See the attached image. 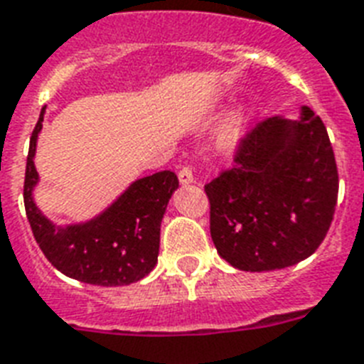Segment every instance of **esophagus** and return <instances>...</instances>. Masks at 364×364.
Returning a JSON list of instances; mask_svg holds the SVG:
<instances>
[{"mask_svg": "<svg viewBox=\"0 0 364 364\" xmlns=\"http://www.w3.org/2000/svg\"><path fill=\"white\" fill-rule=\"evenodd\" d=\"M179 181H181V185H191V183H194V173H192L191 166H183L179 170Z\"/></svg>", "mask_w": 364, "mask_h": 364, "instance_id": "obj_1", "label": "esophagus"}]
</instances>
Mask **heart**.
Here are the masks:
<instances>
[{
    "label": "heart",
    "instance_id": "obj_1",
    "mask_svg": "<svg viewBox=\"0 0 364 364\" xmlns=\"http://www.w3.org/2000/svg\"><path fill=\"white\" fill-rule=\"evenodd\" d=\"M239 129H241V127H239L237 119L230 121L228 125L223 129V132H220V140H223L224 144H232V141H235L239 136Z\"/></svg>",
    "mask_w": 364,
    "mask_h": 364
}]
</instances>
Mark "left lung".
Wrapping results in <instances>:
<instances>
[{
    "mask_svg": "<svg viewBox=\"0 0 364 364\" xmlns=\"http://www.w3.org/2000/svg\"><path fill=\"white\" fill-rule=\"evenodd\" d=\"M217 252L241 271H273L309 258L326 239L338 170L323 121L265 117L239 140L233 166L205 185Z\"/></svg>",
    "mask_w": 364,
    "mask_h": 364,
    "instance_id": "8db88e82",
    "label": "left lung"
}]
</instances>
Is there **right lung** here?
Listing matches in <instances>:
<instances>
[{
  "label": "right lung",
  "instance_id": "right-lung-1",
  "mask_svg": "<svg viewBox=\"0 0 364 364\" xmlns=\"http://www.w3.org/2000/svg\"><path fill=\"white\" fill-rule=\"evenodd\" d=\"M44 108L29 140L23 205L29 226L48 262L63 274L97 286H125L144 279L156 265L161 223L179 179L170 170L141 177L102 215L84 224L55 228L33 203L38 181L33 156Z\"/></svg>",
  "mask_w": 364,
  "mask_h": 364
}]
</instances>
